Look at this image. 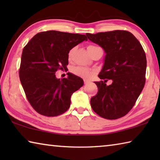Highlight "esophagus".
I'll list each match as a JSON object with an SVG mask.
<instances>
[{"label": "esophagus", "instance_id": "34e87169", "mask_svg": "<svg viewBox=\"0 0 160 160\" xmlns=\"http://www.w3.org/2000/svg\"><path fill=\"white\" fill-rule=\"evenodd\" d=\"M84 82H85V85H88V83H90V81L88 80H84Z\"/></svg>", "mask_w": 160, "mask_h": 160}]
</instances>
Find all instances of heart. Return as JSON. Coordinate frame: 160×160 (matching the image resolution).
<instances>
[{
	"label": "heart",
	"instance_id": "1",
	"mask_svg": "<svg viewBox=\"0 0 160 160\" xmlns=\"http://www.w3.org/2000/svg\"><path fill=\"white\" fill-rule=\"evenodd\" d=\"M97 48H101L98 46H95V45H89L88 46V51L89 53L92 52V51L97 49ZM72 54V50L70 51V52L68 53V58H70V56H71ZM72 72L73 74H75L77 76H79L80 78H82L84 79H90V78L92 77V75L94 71L92 70H91L90 68H85L82 66H77L75 67L72 69Z\"/></svg>",
	"mask_w": 160,
	"mask_h": 160
}]
</instances>
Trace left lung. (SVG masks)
Returning a JSON list of instances; mask_svg holds the SVG:
<instances>
[{"instance_id": "obj_1", "label": "left lung", "mask_w": 160, "mask_h": 160, "mask_svg": "<svg viewBox=\"0 0 160 160\" xmlns=\"http://www.w3.org/2000/svg\"><path fill=\"white\" fill-rule=\"evenodd\" d=\"M86 35L106 52L104 65L98 75L102 80L95 82L98 92L92 97L91 107L102 118L112 120L123 117L133 107L144 88L147 67L145 51L134 35L126 30ZM109 79L112 83L107 86Z\"/></svg>"}]
</instances>
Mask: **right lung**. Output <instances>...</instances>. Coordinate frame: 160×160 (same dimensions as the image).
<instances>
[{"instance_id":"obj_1","label":"right lung","mask_w":160,"mask_h":160,"mask_svg":"<svg viewBox=\"0 0 160 160\" xmlns=\"http://www.w3.org/2000/svg\"><path fill=\"white\" fill-rule=\"evenodd\" d=\"M85 40V34L50 30L34 35L24 47L19 76L37 113L56 116L69 109L72 94L83 86V80L71 73L60 80L55 74L67 68L70 50Z\"/></svg>"}]
</instances>
